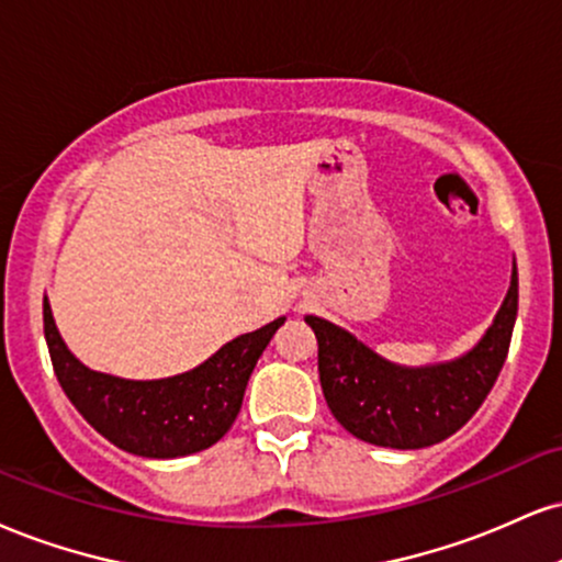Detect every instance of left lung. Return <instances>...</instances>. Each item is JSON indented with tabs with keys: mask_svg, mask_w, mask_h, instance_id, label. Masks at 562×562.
Listing matches in <instances>:
<instances>
[{
	"mask_svg": "<svg viewBox=\"0 0 562 562\" xmlns=\"http://www.w3.org/2000/svg\"><path fill=\"white\" fill-rule=\"evenodd\" d=\"M518 272L495 322L469 353L435 367H397L337 324L306 316L319 342V382L337 422L363 442L418 450L442 442L476 414L510 348Z\"/></svg>",
	"mask_w": 562,
	"mask_h": 562,
	"instance_id": "left-lung-1",
	"label": "left lung"
}]
</instances>
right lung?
<instances>
[{"instance_id":"1","label":"right lung","mask_w":562,"mask_h":562,"mask_svg":"<svg viewBox=\"0 0 562 562\" xmlns=\"http://www.w3.org/2000/svg\"><path fill=\"white\" fill-rule=\"evenodd\" d=\"M285 316L222 346L201 367L167 380H123L83 367L65 346L44 299L52 367L78 414L120 450L140 458H180L212 448L243 405L251 371Z\"/></svg>"}]
</instances>
